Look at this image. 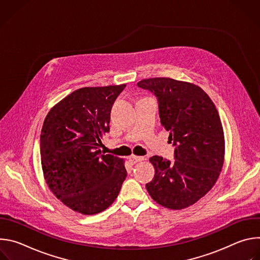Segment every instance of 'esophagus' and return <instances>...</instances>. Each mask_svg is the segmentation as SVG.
Here are the masks:
<instances>
[{"label":"esophagus","instance_id":"1","mask_svg":"<svg viewBox=\"0 0 260 260\" xmlns=\"http://www.w3.org/2000/svg\"><path fill=\"white\" fill-rule=\"evenodd\" d=\"M142 160H144L143 156H137V155H131L129 156V161L132 164H137V162H140Z\"/></svg>","mask_w":260,"mask_h":260}]
</instances>
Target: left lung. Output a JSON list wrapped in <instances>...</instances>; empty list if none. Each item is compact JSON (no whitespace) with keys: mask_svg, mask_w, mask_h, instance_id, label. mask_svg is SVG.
<instances>
[{"mask_svg":"<svg viewBox=\"0 0 260 260\" xmlns=\"http://www.w3.org/2000/svg\"><path fill=\"white\" fill-rule=\"evenodd\" d=\"M158 103L161 126L170 132L175 161L154 155L155 169L147 191L159 205L181 210L211 190L224 161V135L214 103L198 85L171 78H149L137 84Z\"/></svg>","mask_w":260,"mask_h":260,"instance_id":"left-lung-1","label":"left lung"}]
</instances>
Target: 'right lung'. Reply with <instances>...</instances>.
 <instances>
[{
	"label": "right lung",
	"instance_id": "add662e5",
	"mask_svg": "<svg viewBox=\"0 0 260 260\" xmlns=\"http://www.w3.org/2000/svg\"><path fill=\"white\" fill-rule=\"evenodd\" d=\"M125 84L83 87L56 104L40 136L44 178L52 193L83 215L113 204L126 178L124 160L102 153V137L110 131L111 108Z\"/></svg>",
	"mask_w": 260,
	"mask_h": 260
}]
</instances>
